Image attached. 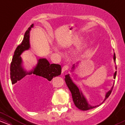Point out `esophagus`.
<instances>
[{"label":"esophagus","mask_w":125,"mask_h":125,"mask_svg":"<svg viewBox=\"0 0 125 125\" xmlns=\"http://www.w3.org/2000/svg\"><path fill=\"white\" fill-rule=\"evenodd\" d=\"M68 68H69V66L67 65L64 66L62 67V73H63L64 72L66 71L68 69Z\"/></svg>","instance_id":"1"}]
</instances>
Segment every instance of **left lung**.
<instances>
[{
  "instance_id": "obj_1",
  "label": "left lung",
  "mask_w": 125,
  "mask_h": 125,
  "mask_svg": "<svg viewBox=\"0 0 125 125\" xmlns=\"http://www.w3.org/2000/svg\"><path fill=\"white\" fill-rule=\"evenodd\" d=\"M113 61H114L115 63H116V56L115 53L114 54H113ZM79 63L80 62H77L76 64H74L73 65L72 68V70H71L72 72L74 71V70L75 69L76 67L79 65ZM116 66L115 69L116 70V68H117L116 66ZM116 76V71L115 72L114 74H113V78L115 79ZM64 81H65L66 83L67 84V87H68L70 91H71L73 101L74 105H75L79 109L82 110H87L91 109L94 108V107L98 106L100 105V104L96 106H93L89 104L87 99L86 98L85 96H84V95L83 94L82 92V90L79 88L78 86H77L76 84L74 83L73 82L72 80V78L71 77V76H70L69 74H66L65 78H64ZM114 83L115 82L113 83V85H114ZM113 85L112 86V87H111V89H110L108 92H107L106 94L104 99V101L101 103V104H102L104 100L109 96V95L112 92V90Z\"/></svg>"
}]
</instances>
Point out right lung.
I'll return each mask as SVG.
<instances>
[{"mask_svg":"<svg viewBox=\"0 0 125 125\" xmlns=\"http://www.w3.org/2000/svg\"><path fill=\"white\" fill-rule=\"evenodd\" d=\"M34 26L32 24L25 32L21 44L16 49L10 64V79L12 84L21 81L28 75L35 76L39 82L51 81L53 78L61 74L60 64H50L46 58H39L38 63L31 71H26L23 66V61L21 55L25 51L31 48L30 31Z\"/></svg>","mask_w":125,"mask_h":125,"instance_id":"right-lung-1","label":"right lung"}]
</instances>
